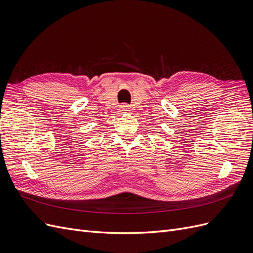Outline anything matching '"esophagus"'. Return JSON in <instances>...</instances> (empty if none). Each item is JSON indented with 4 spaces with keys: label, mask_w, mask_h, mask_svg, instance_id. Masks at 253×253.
<instances>
[{
    "label": "esophagus",
    "mask_w": 253,
    "mask_h": 253,
    "mask_svg": "<svg viewBox=\"0 0 253 253\" xmlns=\"http://www.w3.org/2000/svg\"><path fill=\"white\" fill-rule=\"evenodd\" d=\"M120 110H121L122 112H127V111H128V105H127V104H122V105L120 106Z\"/></svg>",
    "instance_id": "1"
}]
</instances>
